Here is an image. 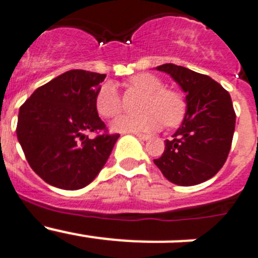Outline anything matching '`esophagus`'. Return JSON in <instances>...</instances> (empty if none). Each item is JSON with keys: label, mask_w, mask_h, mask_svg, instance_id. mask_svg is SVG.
I'll return each mask as SVG.
<instances>
[{"label": "esophagus", "mask_w": 258, "mask_h": 258, "mask_svg": "<svg viewBox=\"0 0 258 258\" xmlns=\"http://www.w3.org/2000/svg\"><path fill=\"white\" fill-rule=\"evenodd\" d=\"M136 136L138 137V140H142V141H149L150 138H151V136H147V134H140V133H137Z\"/></svg>", "instance_id": "1"}]
</instances>
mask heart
<instances>
[{"mask_svg":"<svg viewBox=\"0 0 258 258\" xmlns=\"http://www.w3.org/2000/svg\"><path fill=\"white\" fill-rule=\"evenodd\" d=\"M132 88L146 94L140 116H122L112 122L116 132L129 133H151L159 131L165 122L174 126L186 113V101L177 90L164 88L163 80L151 74H138L129 80ZM95 107L102 117L113 118L122 111L121 97L112 83H107L99 89L95 98Z\"/></svg>","mask_w":258,"mask_h":258,"instance_id":"obj_1","label":"heart"}]
</instances>
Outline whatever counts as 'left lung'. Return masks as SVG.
Wrapping results in <instances>:
<instances>
[{
	"instance_id": "1",
	"label": "left lung",
	"mask_w": 258,
	"mask_h": 258,
	"mask_svg": "<svg viewBox=\"0 0 258 258\" xmlns=\"http://www.w3.org/2000/svg\"><path fill=\"white\" fill-rule=\"evenodd\" d=\"M156 70L170 75L186 93L187 111L155 165L179 186L206 182L217 174L231 149L236 117L231 97L207 75L172 63Z\"/></svg>"
}]
</instances>
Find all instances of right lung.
I'll list each match as a JSON object with an SVG mask.
<instances>
[{"instance_id":"add662e5","label":"right lung","mask_w":258,"mask_h":258,"mask_svg":"<svg viewBox=\"0 0 258 258\" xmlns=\"http://www.w3.org/2000/svg\"><path fill=\"white\" fill-rule=\"evenodd\" d=\"M106 75L71 70L40 86L20 106L17 137L33 172L63 190L88 186L120 134H109L95 107ZM90 131L104 133L90 140Z\"/></svg>"}]
</instances>
